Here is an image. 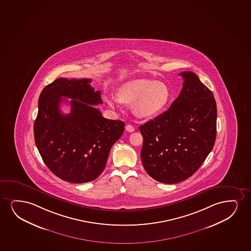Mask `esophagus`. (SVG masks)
Segmentation results:
<instances>
[{
  "instance_id": "34e87169",
  "label": "esophagus",
  "mask_w": 251,
  "mask_h": 251,
  "mask_svg": "<svg viewBox=\"0 0 251 251\" xmlns=\"http://www.w3.org/2000/svg\"><path fill=\"white\" fill-rule=\"evenodd\" d=\"M134 130H135V129H134V127H133L132 125H130V124H128V125L126 126V131H127V132L132 133V132H134Z\"/></svg>"
}]
</instances>
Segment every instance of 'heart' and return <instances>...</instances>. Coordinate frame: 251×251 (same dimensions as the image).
<instances>
[{"instance_id":"obj_1","label":"heart","mask_w":251,"mask_h":251,"mask_svg":"<svg viewBox=\"0 0 251 251\" xmlns=\"http://www.w3.org/2000/svg\"><path fill=\"white\" fill-rule=\"evenodd\" d=\"M170 99L167 86L158 81L140 80L121 88L119 96L109 95L107 104L118 108L124 102L134 104V112L140 118H151L160 114L166 107Z\"/></svg>"}]
</instances>
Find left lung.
I'll use <instances>...</instances> for the list:
<instances>
[{"label":"left lung","instance_id":"obj_1","mask_svg":"<svg viewBox=\"0 0 251 251\" xmlns=\"http://www.w3.org/2000/svg\"><path fill=\"white\" fill-rule=\"evenodd\" d=\"M183 88L168 111L140 125V157L159 182H181L199 170L215 146L217 109L214 95L198 75L180 72Z\"/></svg>","mask_w":251,"mask_h":251}]
</instances>
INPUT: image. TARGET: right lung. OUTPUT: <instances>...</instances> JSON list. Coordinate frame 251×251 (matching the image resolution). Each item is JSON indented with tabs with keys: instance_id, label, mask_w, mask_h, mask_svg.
<instances>
[{
	"instance_id": "right-lung-1",
	"label": "right lung",
	"mask_w": 251,
	"mask_h": 251,
	"mask_svg": "<svg viewBox=\"0 0 251 251\" xmlns=\"http://www.w3.org/2000/svg\"><path fill=\"white\" fill-rule=\"evenodd\" d=\"M90 82L91 79H56L43 88L38 100L36 147L49 170L68 182L98 178L111 147L124 134L123 121L106 119L94 107L102 100L100 91H95ZM65 98L72 99L69 115L59 108L61 101H68Z\"/></svg>"
}]
</instances>
